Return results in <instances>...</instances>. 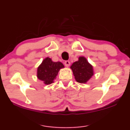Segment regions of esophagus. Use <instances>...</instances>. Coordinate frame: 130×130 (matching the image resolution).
<instances>
[{"mask_svg":"<svg viewBox=\"0 0 130 130\" xmlns=\"http://www.w3.org/2000/svg\"><path fill=\"white\" fill-rule=\"evenodd\" d=\"M70 62H69V61H65V62H64V64H65V67H68L69 65H70Z\"/></svg>","mask_w":130,"mask_h":130,"instance_id":"esophagus-1","label":"esophagus"}]
</instances>
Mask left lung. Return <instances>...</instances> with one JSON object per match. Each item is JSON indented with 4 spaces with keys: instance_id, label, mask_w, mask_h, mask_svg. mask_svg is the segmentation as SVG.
Instances as JSON below:
<instances>
[{
    "instance_id": "8db88e82",
    "label": "left lung",
    "mask_w": 130,
    "mask_h": 130,
    "mask_svg": "<svg viewBox=\"0 0 130 130\" xmlns=\"http://www.w3.org/2000/svg\"><path fill=\"white\" fill-rule=\"evenodd\" d=\"M73 74L76 82L85 84L94 75L93 67L84 56H80L78 61L71 66Z\"/></svg>"
}]
</instances>
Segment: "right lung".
Wrapping results in <instances>:
<instances>
[{
    "label": "right lung",
    "mask_w": 130,
    "mask_h": 130,
    "mask_svg": "<svg viewBox=\"0 0 130 130\" xmlns=\"http://www.w3.org/2000/svg\"><path fill=\"white\" fill-rule=\"evenodd\" d=\"M64 65L61 62H53L51 58L47 57L38 68L37 77L46 85L54 83V80L61 68Z\"/></svg>",
    "instance_id": "obj_1"
}]
</instances>
